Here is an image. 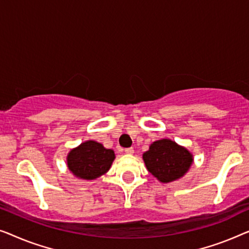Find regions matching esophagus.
<instances>
[{"instance_id":"34e87169","label":"esophagus","mask_w":249,"mask_h":249,"mask_svg":"<svg viewBox=\"0 0 249 249\" xmlns=\"http://www.w3.org/2000/svg\"><path fill=\"white\" fill-rule=\"evenodd\" d=\"M125 153H126V155H133V153H134V149H133V148L125 149Z\"/></svg>"}]
</instances>
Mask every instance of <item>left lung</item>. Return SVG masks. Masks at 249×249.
Returning <instances> with one entry per match:
<instances>
[{
    "instance_id": "8db88e82",
    "label": "left lung",
    "mask_w": 249,
    "mask_h": 249,
    "mask_svg": "<svg viewBox=\"0 0 249 249\" xmlns=\"http://www.w3.org/2000/svg\"><path fill=\"white\" fill-rule=\"evenodd\" d=\"M146 169L161 183L167 184L184 177L192 164L193 155L170 139H161L143 153Z\"/></svg>"
}]
</instances>
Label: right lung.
<instances>
[{"label":"right lung","instance_id":"1","mask_svg":"<svg viewBox=\"0 0 249 249\" xmlns=\"http://www.w3.org/2000/svg\"><path fill=\"white\" fill-rule=\"evenodd\" d=\"M115 158L113 150L106 149L101 143L89 140L68 153L66 164L73 176L79 179L93 180L110 169Z\"/></svg>","mask_w":249,"mask_h":249}]
</instances>
